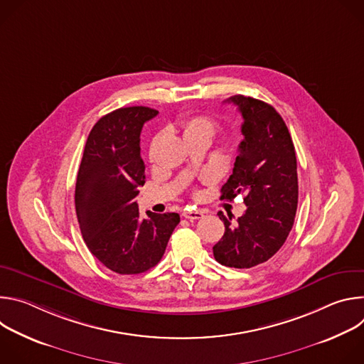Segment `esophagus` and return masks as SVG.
Returning <instances> with one entry per match:
<instances>
[{
	"label": "esophagus",
	"mask_w": 364,
	"mask_h": 364,
	"mask_svg": "<svg viewBox=\"0 0 364 364\" xmlns=\"http://www.w3.org/2000/svg\"><path fill=\"white\" fill-rule=\"evenodd\" d=\"M183 216L188 220H197V219H203L204 213L200 212V210H187L183 213Z\"/></svg>",
	"instance_id": "esophagus-1"
}]
</instances>
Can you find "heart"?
Returning a JSON list of instances; mask_svg holds the SVG:
<instances>
[{"instance_id":"b5f03b06","label":"heart","mask_w":364,"mask_h":364,"mask_svg":"<svg viewBox=\"0 0 364 364\" xmlns=\"http://www.w3.org/2000/svg\"><path fill=\"white\" fill-rule=\"evenodd\" d=\"M218 124L204 115H197V117H191L187 121H184L183 124V135L184 138H191V136H203L210 139L216 135L218 132ZM149 160H154V154L152 151H149Z\"/></svg>"}]
</instances>
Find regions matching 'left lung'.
<instances>
[{
	"instance_id": "left-lung-1",
	"label": "left lung",
	"mask_w": 364,
	"mask_h": 364,
	"mask_svg": "<svg viewBox=\"0 0 364 364\" xmlns=\"http://www.w3.org/2000/svg\"><path fill=\"white\" fill-rule=\"evenodd\" d=\"M228 102L242 114L243 141L220 198L243 194L246 212L236 223L232 215L218 213L225 235L213 255L225 267L247 269L271 259L292 229L298 205L296 157L291 134L274 107L243 95Z\"/></svg>"
}]
</instances>
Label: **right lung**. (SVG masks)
I'll return each mask as SVG.
<instances>
[{"label": "right lung", "mask_w": 364, "mask_h": 364, "mask_svg": "<svg viewBox=\"0 0 364 364\" xmlns=\"http://www.w3.org/2000/svg\"><path fill=\"white\" fill-rule=\"evenodd\" d=\"M159 111L119 108L92 128L77 173L75 205L86 246L97 261L121 275L157 265L180 223L177 213L139 218L138 187L145 183L139 135Z\"/></svg>", "instance_id": "obj_1"}]
</instances>
